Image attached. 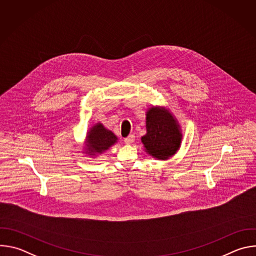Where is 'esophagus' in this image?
Here are the masks:
<instances>
[{
  "instance_id": "34e87169",
  "label": "esophagus",
  "mask_w": 256,
  "mask_h": 256,
  "mask_svg": "<svg viewBox=\"0 0 256 256\" xmlns=\"http://www.w3.org/2000/svg\"><path fill=\"white\" fill-rule=\"evenodd\" d=\"M124 140V142H126V144H132V142H134V134H130V136H126Z\"/></svg>"
}]
</instances>
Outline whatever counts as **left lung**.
Returning <instances> with one entry per match:
<instances>
[{"label":"left lung","instance_id":"1","mask_svg":"<svg viewBox=\"0 0 256 256\" xmlns=\"http://www.w3.org/2000/svg\"><path fill=\"white\" fill-rule=\"evenodd\" d=\"M147 134L142 136L146 152L157 159H168L180 147L182 134L174 116L162 107H152L147 112Z\"/></svg>","mask_w":256,"mask_h":256}]
</instances>
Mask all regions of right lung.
Listing matches in <instances>:
<instances>
[{"mask_svg":"<svg viewBox=\"0 0 256 256\" xmlns=\"http://www.w3.org/2000/svg\"><path fill=\"white\" fill-rule=\"evenodd\" d=\"M116 142L118 138L112 130H106L101 124H97L87 134L86 150L89 155L95 156V154H101L112 147Z\"/></svg>","mask_w":256,"mask_h":256,"instance_id":"right-lung-1","label":"right lung"}]
</instances>
